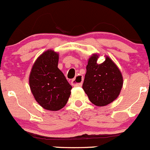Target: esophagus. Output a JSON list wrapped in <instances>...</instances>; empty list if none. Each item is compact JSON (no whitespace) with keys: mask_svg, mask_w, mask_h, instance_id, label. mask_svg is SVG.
Returning <instances> with one entry per match:
<instances>
[{"mask_svg":"<svg viewBox=\"0 0 150 150\" xmlns=\"http://www.w3.org/2000/svg\"><path fill=\"white\" fill-rule=\"evenodd\" d=\"M83 78L81 75H77L74 79H73L71 81V84L74 86H81L82 85Z\"/></svg>","mask_w":150,"mask_h":150,"instance_id":"obj_1","label":"esophagus"}]
</instances>
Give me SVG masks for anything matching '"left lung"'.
<instances>
[{
	"mask_svg": "<svg viewBox=\"0 0 150 150\" xmlns=\"http://www.w3.org/2000/svg\"><path fill=\"white\" fill-rule=\"evenodd\" d=\"M98 56L93 54L88 59L82 88L90 101L99 107L110 104L118 97L123 78L120 69L109 57L100 64Z\"/></svg>",
	"mask_w": 150,
	"mask_h": 150,
	"instance_id": "obj_1",
	"label": "left lung"
}]
</instances>
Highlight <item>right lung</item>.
<instances>
[{
    "instance_id": "1",
    "label": "right lung",
    "mask_w": 150,
    "mask_h": 150,
    "mask_svg": "<svg viewBox=\"0 0 150 150\" xmlns=\"http://www.w3.org/2000/svg\"><path fill=\"white\" fill-rule=\"evenodd\" d=\"M59 54L48 50L32 67L29 84L35 99L44 109L58 111L68 101L72 86L58 68Z\"/></svg>"
}]
</instances>
